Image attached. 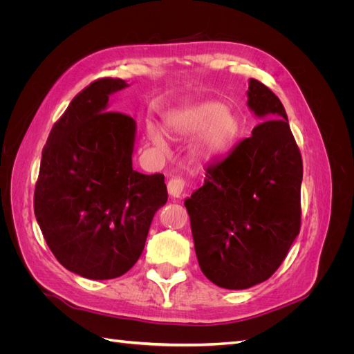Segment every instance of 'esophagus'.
<instances>
[{
	"label": "esophagus",
	"mask_w": 354,
	"mask_h": 354,
	"mask_svg": "<svg viewBox=\"0 0 354 354\" xmlns=\"http://www.w3.org/2000/svg\"><path fill=\"white\" fill-rule=\"evenodd\" d=\"M167 187L171 198H180L186 190V180L183 177H174L168 181Z\"/></svg>",
	"instance_id": "34e87169"
}]
</instances>
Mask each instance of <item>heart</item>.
Masks as SVG:
<instances>
[{
	"label": "heart",
	"mask_w": 354,
	"mask_h": 354,
	"mask_svg": "<svg viewBox=\"0 0 354 354\" xmlns=\"http://www.w3.org/2000/svg\"><path fill=\"white\" fill-rule=\"evenodd\" d=\"M167 131L177 137H201L192 147V153L196 159L211 160L221 156L227 151L239 133L238 116L224 109L218 102L199 103L174 116L165 124ZM149 137L155 146L165 147V140L155 128L149 130Z\"/></svg>",
	"instance_id": "b5f03b06"
}]
</instances>
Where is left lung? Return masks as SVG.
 Instances as JSON below:
<instances>
[{"mask_svg": "<svg viewBox=\"0 0 354 354\" xmlns=\"http://www.w3.org/2000/svg\"><path fill=\"white\" fill-rule=\"evenodd\" d=\"M252 136L207 167L185 201L202 273L226 289L261 283L279 269L301 226L303 159L277 95L250 80Z\"/></svg>", "mask_w": 354, "mask_h": 354, "instance_id": "obj_1", "label": "left lung"}]
</instances>
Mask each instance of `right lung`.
<instances>
[{
    "mask_svg": "<svg viewBox=\"0 0 354 354\" xmlns=\"http://www.w3.org/2000/svg\"><path fill=\"white\" fill-rule=\"evenodd\" d=\"M125 87L124 80L100 78L75 95L51 128L35 185V217L48 248L69 272L94 281L131 269L168 199L162 174L133 169V118L106 109Z\"/></svg>",
    "mask_w": 354,
    "mask_h": 354,
    "instance_id": "add662e5",
    "label": "right lung"
}]
</instances>
